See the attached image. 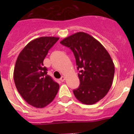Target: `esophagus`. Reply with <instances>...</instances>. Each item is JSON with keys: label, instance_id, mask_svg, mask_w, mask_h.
Instances as JSON below:
<instances>
[{"label": "esophagus", "instance_id": "obj_1", "mask_svg": "<svg viewBox=\"0 0 134 134\" xmlns=\"http://www.w3.org/2000/svg\"><path fill=\"white\" fill-rule=\"evenodd\" d=\"M65 80V76H62L61 77V78H60V81H62V82H63V81Z\"/></svg>", "mask_w": 134, "mask_h": 134}]
</instances>
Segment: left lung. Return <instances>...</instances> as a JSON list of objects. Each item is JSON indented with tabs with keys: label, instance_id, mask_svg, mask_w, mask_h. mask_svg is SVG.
<instances>
[{
	"label": "left lung",
	"instance_id": "8db88e82",
	"mask_svg": "<svg viewBox=\"0 0 134 134\" xmlns=\"http://www.w3.org/2000/svg\"><path fill=\"white\" fill-rule=\"evenodd\" d=\"M61 44L72 50L80 70V86L73 91L75 97L85 104H94L108 93L113 83L115 65L104 46L85 32L65 37Z\"/></svg>",
	"mask_w": 134,
	"mask_h": 134
}]
</instances>
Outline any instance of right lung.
<instances>
[{
  "instance_id": "obj_1",
  "label": "right lung",
  "mask_w": 134,
  "mask_h": 134,
  "mask_svg": "<svg viewBox=\"0 0 134 134\" xmlns=\"http://www.w3.org/2000/svg\"><path fill=\"white\" fill-rule=\"evenodd\" d=\"M59 37H41L25 46L17 57L13 79L17 91L31 106L43 108L57 94L59 84L47 75L43 60Z\"/></svg>"
}]
</instances>
